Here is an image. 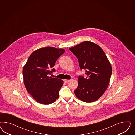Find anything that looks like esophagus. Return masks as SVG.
<instances>
[{"label": "esophagus", "instance_id": "esophagus-1", "mask_svg": "<svg viewBox=\"0 0 135 135\" xmlns=\"http://www.w3.org/2000/svg\"><path fill=\"white\" fill-rule=\"evenodd\" d=\"M64 81V82H65V83H68V82H69L70 81L69 80H66V79H65Z\"/></svg>", "mask_w": 135, "mask_h": 135}]
</instances>
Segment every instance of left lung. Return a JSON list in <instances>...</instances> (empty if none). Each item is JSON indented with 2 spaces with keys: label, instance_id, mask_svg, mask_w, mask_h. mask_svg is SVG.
Here are the masks:
<instances>
[{
  "label": "left lung",
  "instance_id": "8db88e82",
  "mask_svg": "<svg viewBox=\"0 0 135 135\" xmlns=\"http://www.w3.org/2000/svg\"><path fill=\"white\" fill-rule=\"evenodd\" d=\"M69 50L77 57L81 69L86 70V78L79 76L75 94L84 102L97 100L104 94L110 82V63L102 49L90 41H84Z\"/></svg>",
  "mask_w": 135,
  "mask_h": 135
}]
</instances>
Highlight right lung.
<instances>
[{
    "mask_svg": "<svg viewBox=\"0 0 135 135\" xmlns=\"http://www.w3.org/2000/svg\"><path fill=\"white\" fill-rule=\"evenodd\" d=\"M64 52V49L53 47L41 48L31 54L25 65L23 69L25 86L37 102L49 104L59 98L63 82L49 75L55 71L53 67Z\"/></svg>",
    "mask_w": 135,
    "mask_h": 135,
    "instance_id": "1",
    "label": "right lung"
}]
</instances>
